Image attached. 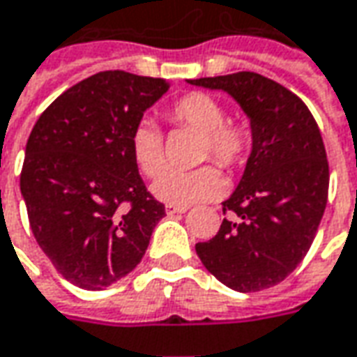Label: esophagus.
<instances>
[{
	"label": "esophagus",
	"mask_w": 357,
	"mask_h": 357,
	"mask_svg": "<svg viewBox=\"0 0 357 357\" xmlns=\"http://www.w3.org/2000/svg\"><path fill=\"white\" fill-rule=\"evenodd\" d=\"M188 207H179V205H166V213H168L169 217L172 215H181V213H185Z\"/></svg>",
	"instance_id": "esophagus-1"
}]
</instances>
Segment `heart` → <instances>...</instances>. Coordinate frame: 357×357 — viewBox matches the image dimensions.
<instances>
[{"instance_id":"b5f03b06","label":"heart","mask_w":357,"mask_h":357,"mask_svg":"<svg viewBox=\"0 0 357 357\" xmlns=\"http://www.w3.org/2000/svg\"><path fill=\"white\" fill-rule=\"evenodd\" d=\"M168 119L181 128L197 132V162H217L220 168L236 169L248 160L254 146V128L248 119L227 117V109L217 97L191 91L168 107ZM130 152L138 169L156 178L166 168L164 138L150 121H140L130 132ZM154 195L169 205H193L219 197L225 179L215 166L193 172H168L152 185Z\"/></svg>"}]
</instances>
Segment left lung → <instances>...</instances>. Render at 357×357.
Returning a JSON list of instances; mask_svg holds the SVG:
<instances>
[{
	"label": "left lung",
	"instance_id": "8db88e82",
	"mask_svg": "<svg viewBox=\"0 0 357 357\" xmlns=\"http://www.w3.org/2000/svg\"><path fill=\"white\" fill-rule=\"evenodd\" d=\"M188 82L227 91L254 128L244 176L222 203L229 219L195 244L197 256L230 289H268L307 256L326 209L331 174L319 125L293 91L256 72Z\"/></svg>",
	"mask_w": 357,
	"mask_h": 357
}]
</instances>
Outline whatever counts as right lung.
Here are the masks:
<instances>
[{"label":"right lung","instance_id":"right-lung-1","mask_svg":"<svg viewBox=\"0 0 357 357\" xmlns=\"http://www.w3.org/2000/svg\"><path fill=\"white\" fill-rule=\"evenodd\" d=\"M168 87L99 72L56 97L31 130L21 169L31 230L76 287L101 291L130 273L166 215L138 176L130 132Z\"/></svg>","mask_w":357,"mask_h":357}]
</instances>
